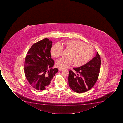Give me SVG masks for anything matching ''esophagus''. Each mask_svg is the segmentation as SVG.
Returning <instances> with one entry per match:
<instances>
[{
  "label": "esophagus",
  "instance_id": "esophagus-1",
  "mask_svg": "<svg viewBox=\"0 0 123 123\" xmlns=\"http://www.w3.org/2000/svg\"><path fill=\"white\" fill-rule=\"evenodd\" d=\"M65 69V68H63V67H59L58 68V69H59L60 71H62V70H63L64 69Z\"/></svg>",
  "mask_w": 123,
  "mask_h": 123
}]
</instances>
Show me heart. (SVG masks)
Listing matches in <instances>:
<instances>
[{
  "label": "heart",
  "mask_w": 123,
  "mask_h": 123,
  "mask_svg": "<svg viewBox=\"0 0 123 123\" xmlns=\"http://www.w3.org/2000/svg\"><path fill=\"white\" fill-rule=\"evenodd\" d=\"M63 46L70 51L68 56L63 57L57 62V64L60 66L68 67L73 63L75 66H81L88 62L94 54L92 46L76 39L65 41ZM63 51V47L59 43L55 44L51 49V55L55 58L61 56Z\"/></svg>",
  "instance_id": "b5f03b06"
}]
</instances>
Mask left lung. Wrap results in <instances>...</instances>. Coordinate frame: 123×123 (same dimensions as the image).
<instances>
[{"label":"left lung","instance_id":"obj_1","mask_svg":"<svg viewBox=\"0 0 123 123\" xmlns=\"http://www.w3.org/2000/svg\"><path fill=\"white\" fill-rule=\"evenodd\" d=\"M101 65V58L97 52L96 56L87 63L69 70L68 81L70 88L81 93L91 89L98 79Z\"/></svg>","mask_w":123,"mask_h":123}]
</instances>
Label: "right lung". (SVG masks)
<instances>
[{
	"label": "right lung",
	"mask_w": 123,
	"mask_h": 123,
	"mask_svg": "<svg viewBox=\"0 0 123 123\" xmlns=\"http://www.w3.org/2000/svg\"><path fill=\"white\" fill-rule=\"evenodd\" d=\"M52 42L45 38L34 43L26 55L24 69L26 79L35 89L41 91L49 86L58 72L52 69L54 61L51 57Z\"/></svg>",
	"instance_id": "add662e5"
}]
</instances>
